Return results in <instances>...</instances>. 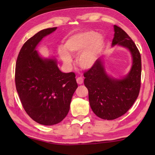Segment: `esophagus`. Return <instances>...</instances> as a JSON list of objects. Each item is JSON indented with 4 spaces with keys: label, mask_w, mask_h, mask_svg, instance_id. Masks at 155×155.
Returning a JSON list of instances; mask_svg holds the SVG:
<instances>
[{
    "label": "esophagus",
    "mask_w": 155,
    "mask_h": 155,
    "mask_svg": "<svg viewBox=\"0 0 155 155\" xmlns=\"http://www.w3.org/2000/svg\"><path fill=\"white\" fill-rule=\"evenodd\" d=\"M77 82L78 84L81 85V84L83 83V78L82 77H78L77 78Z\"/></svg>",
    "instance_id": "obj_1"
}]
</instances>
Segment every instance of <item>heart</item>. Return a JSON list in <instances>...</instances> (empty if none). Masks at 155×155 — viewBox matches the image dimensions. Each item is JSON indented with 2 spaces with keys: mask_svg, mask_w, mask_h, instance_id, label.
Listing matches in <instances>:
<instances>
[{
  "mask_svg": "<svg viewBox=\"0 0 155 155\" xmlns=\"http://www.w3.org/2000/svg\"><path fill=\"white\" fill-rule=\"evenodd\" d=\"M103 40L101 36L93 31L77 34L72 36L64 44V50L59 49V53L63 61L66 64L71 61L72 54H80L78 64L85 69L93 66L103 48Z\"/></svg>",
  "mask_w": 155,
  "mask_h": 155,
  "instance_id": "heart-1",
  "label": "heart"
}]
</instances>
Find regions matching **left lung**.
Masks as SVG:
<instances>
[{
  "label": "left lung",
  "instance_id": "8db88e82",
  "mask_svg": "<svg viewBox=\"0 0 155 155\" xmlns=\"http://www.w3.org/2000/svg\"><path fill=\"white\" fill-rule=\"evenodd\" d=\"M115 44L129 49L133 57L130 72L122 79L109 77L104 70L101 59L84 72V84L87 88L91 109L104 120H114L127 113L137 98L141 87V59L134 41L121 28L114 25Z\"/></svg>",
  "mask_w": 155,
  "mask_h": 155
}]
</instances>
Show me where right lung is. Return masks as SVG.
I'll return each mask as SVG.
<instances>
[{
	"label": "right lung",
	"mask_w": 155,
	"mask_h": 155,
	"mask_svg": "<svg viewBox=\"0 0 155 155\" xmlns=\"http://www.w3.org/2000/svg\"><path fill=\"white\" fill-rule=\"evenodd\" d=\"M57 27L41 30L26 41L18 54L15 71L16 90L23 108L40 124H56L64 120L78 87L74 72L64 73L54 59H42L35 47Z\"/></svg>",
	"instance_id": "obj_1"
}]
</instances>
